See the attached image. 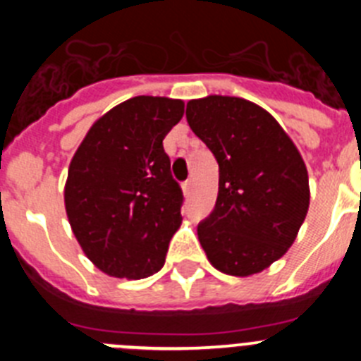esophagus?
<instances>
[{
	"mask_svg": "<svg viewBox=\"0 0 361 361\" xmlns=\"http://www.w3.org/2000/svg\"><path fill=\"white\" fill-rule=\"evenodd\" d=\"M183 190H184V195H190L191 190H193V180H191V178H188L186 183L183 184Z\"/></svg>",
	"mask_w": 361,
	"mask_h": 361,
	"instance_id": "obj_1",
	"label": "esophagus"
}]
</instances>
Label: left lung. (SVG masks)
Masks as SVG:
<instances>
[{"instance_id": "1", "label": "left lung", "mask_w": 361, "mask_h": 361, "mask_svg": "<svg viewBox=\"0 0 361 361\" xmlns=\"http://www.w3.org/2000/svg\"><path fill=\"white\" fill-rule=\"evenodd\" d=\"M186 119L219 162L215 208L197 226L202 250L226 275L266 269L291 247L307 215L302 155L275 117L245 99H195Z\"/></svg>"}]
</instances>
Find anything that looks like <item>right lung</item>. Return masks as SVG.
<instances>
[{"instance_id":"add662e5","label":"right lung","mask_w":361,"mask_h":361,"mask_svg":"<svg viewBox=\"0 0 361 361\" xmlns=\"http://www.w3.org/2000/svg\"><path fill=\"white\" fill-rule=\"evenodd\" d=\"M183 116L178 99H128L92 126L70 162L66 215L106 275L139 280L164 266L184 195L162 139Z\"/></svg>"}]
</instances>
